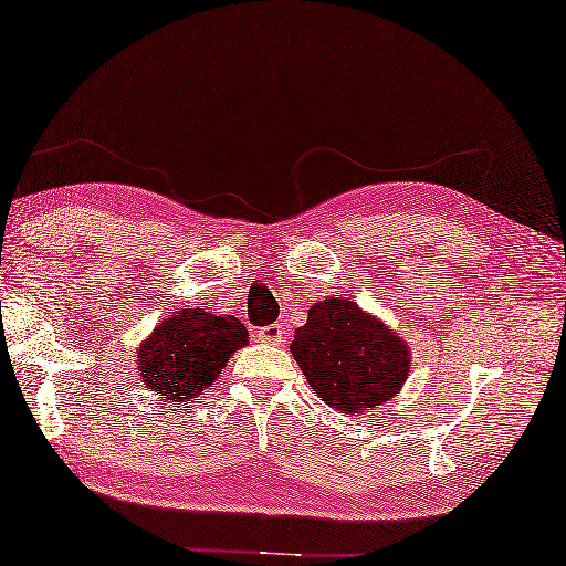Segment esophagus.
<instances>
[{"mask_svg":"<svg viewBox=\"0 0 566 566\" xmlns=\"http://www.w3.org/2000/svg\"><path fill=\"white\" fill-rule=\"evenodd\" d=\"M255 335H258V340L264 345H282L284 328H282V323H270V326H262Z\"/></svg>","mask_w":566,"mask_h":566,"instance_id":"obj_1","label":"esophagus"}]
</instances>
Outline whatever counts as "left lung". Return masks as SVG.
Segmentation results:
<instances>
[{"label": "left lung", "instance_id": "obj_1", "mask_svg": "<svg viewBox=\"0 0 566 566\" xmlns=\"http://www.w3.org/2000/svg\"><path fill=\"white\" fill-rule=\"evenodd\" d=\"M290 350L321 401L343 413H363L401 391L411 350L387 323L347 298H323L308 308Z\"/></svg>", "mask_w": 566, "mask_h": 566}]
</instances>
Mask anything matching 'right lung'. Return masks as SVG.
Here are the masks:
<instances>
[{
  "label": "right lung",
  "instance_id": "right-lung-1",
  "mask_svg": "<svg viewBox=\"0 0 566 566\" xmlns=\"http://www.w3.org/2000/svg\"><path fill=\"white\" fill-rule=\"evenodd\" d=\"M245 345L248 331L235 316L182 308L140 343L138 375L163 401L191 403L223 375L228 357Z\"/></svg>",
  "mask_w": 566,
  "mask_h": 566
}]
</instances>
